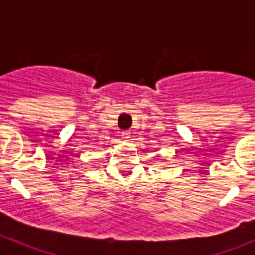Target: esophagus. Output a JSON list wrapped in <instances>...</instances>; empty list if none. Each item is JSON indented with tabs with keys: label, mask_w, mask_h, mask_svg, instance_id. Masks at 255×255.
Here are the masks:
<instances>
[{
	"label": "esophagus",
	"mask_w": 255,
	"mask_h": 255,
	"mask_svg": "<svg viewBox=\"0 0 255 255\" xmlns=\"http://www.w3.org/2000/svg\"><path fill=\"white\" fill-rule=\"evenodd\" d=\"M121 136H123L124 139H129V138H130V131H128V130H125V131L121 132Z\"/></svg>",
	"instance_id": "34e87169"
}]
</instances>
